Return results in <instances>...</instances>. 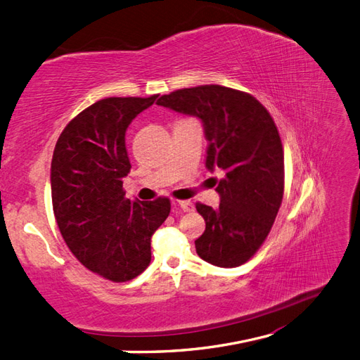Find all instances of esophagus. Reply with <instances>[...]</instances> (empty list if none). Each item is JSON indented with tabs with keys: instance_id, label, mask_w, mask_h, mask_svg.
Listing matches in <instances>:
<instances>
[{
	"instance_id": "34e87169",
	"label": "esophagus",
	"mask_w": 360,
	"mask_h": 360,
	"mask_svg": "<svg viewBox=\"0 0 360 360\" xmlns=\"http://www.w3.org/2000/svg\"><path fill=\"white\" fill-rule=\"evenodd\" d=\"M173 205L179 207L182 211H186V213H190V211L195 210V205H193L190 200H174Z\"/></svg>"
}]
</instances>
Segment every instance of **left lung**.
<instances>
[{"label":"left lung","instance_id":"obj_1","mask_svg":"<svg viewBox=\"0 0 360 360\" xmlns=\"http://www.w3.org/2000/svg\"><path fill=\"white\" fill-rule=\"evenodd\" d=\"M156 103L195 115L208 140L207 169L224 172L217 208L198 202L205 231L195 240L202 260L236 268L260 250L284 193V152L274 118L248 92L200 85L161 96Z\"/></svg>","mask_w":360,"mask_h":360}]
</instances>
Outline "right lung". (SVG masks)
<instances>
[{
	"label": "right lung",
	"instance_id": "1",
	"mask_svg": "<svg viewBox=\"0 0 360 360\" xmlns=\"http://www.w3.org/2000/svg\"><path fill=\"white\" fill-rule=\"evenodd\" d=\"M150 97H108L63 129L51 161V200L59 231L76 259L114 283L134 280L150 263V238L170 214V199L126 198L131 172L124 135Z\"/></svg>",
	"mask_w": 360,
	"mask_h": 360
}]
</instances>
